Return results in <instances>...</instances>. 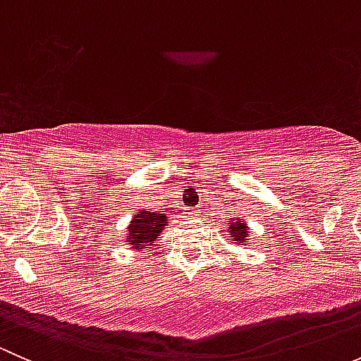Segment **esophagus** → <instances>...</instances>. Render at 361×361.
<instances>
[{"label": "esophagus", "instance_id": "esophagus-1", "mask_svg": "<svg viewBox=\"0 0 361 361\" xmlns=\"http://www.w3.org/2000/svg\"><path fill=\"white\" fill-rule=\"evenodd\" d=\"M199 213H201V209H197V207H192V209L188 211V214H192V216H197Z\"/></svg>", "mask_w": 361, "mask_h": 361}]
</instances>
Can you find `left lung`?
Returning a JSON list of instances; mask_svg holds the SVG:
<instances>
[{
  "label": "left lung",
  "mask_w": 361,
  "mask_h": 361,
  "mask_svg": "<svg viewBox=\"0 0 361 361\" xmlns=\"http://www.w3.org/2000/svg\"><path fill=\"white\" fill-rule=\"evenodd\" d=\"M228 232H231L232 241H235L238 245H248V238H250V228L248 225L245 224L243 220H232V224L228 225Z\"/></svg>",
  "instance_id": "8db88e82"
}]
</instances>
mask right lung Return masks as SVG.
<instances>
[{
	"label": "right lung",
	"instance_id": "right-lung-1",
	"mask_svg": "<svg viewBox=\"0 0 361 361\" xmlns=\"http://www.w3.org/2000/svg\"><path fill=\"white\" fill-rule=\"evenodd\" d=\"M169 224L164 213H150V211L141 209L140 213L134 214L130 220L129 228H127V245L133 246L134 250H143L152 246V243L157 239V235L164 231V227Z\"/></svg>",
	"mask_w": 361,
	"mask_h": 361
}]
</instances>
